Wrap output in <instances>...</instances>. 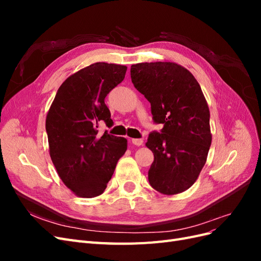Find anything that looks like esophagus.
I'll use <instances>...</instances> for the list:
<instances>
[{"label":"esophagus","mask_w":261,"mask_h":261,"mask_svg":"<svg viewBox=\"0 0 261 261\" xmlns=\"http://www.w3.org/2000/svg\"><path fill=\"white\" fill-rule=\"evenodd\" d=\"M132 144H133V145H135V146H137V147H139V146H141V145L144 144V140H143V139H140V138L132 139Z\"/></svg>","instance_id":"34e87169"}]
</instances>
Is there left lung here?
Instances as JSON below:
<instances>
[{
  "label": "left lung",
  "instance_id": "8db88e82",
  "mask_svg": "<svg viewBox=\"0 0 261 261\" xmlns=\"http://www.w3.org/2000/svg\"><path fill=\"white\" fill-rule=\"evenodd\" d=\"M130 77L151 105L153 121L163 124L146 143L154 155L149 183L163 195L183 193L198 178L211 145L206 98L193 74L174 62L134 64Z\"/></svg>",
  "mask_w": 261,
  "mask_h": 261
}]
</instances>
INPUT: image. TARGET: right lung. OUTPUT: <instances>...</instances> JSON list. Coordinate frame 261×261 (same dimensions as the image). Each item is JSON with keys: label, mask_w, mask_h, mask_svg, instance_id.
<instances>
[{"label": "right lung", "mask_w": 261, "mask_h": 261, "mask_svg": "<svg viewBox=\"0 0 261 261\" xmlns=\"http://www.w3.org/2000/svg\"><path fill=\"white\" fill-rule=\"evenodd\" d=\"M127 67L98 62L66 78L46 114L49 152L58 174L82 198L105 192L117 161L127 150L124 137L98 135V123L111 125L107 94L122 83Z\"/></svg>", "instance_id": "right-lung-1"}]
</instances>
